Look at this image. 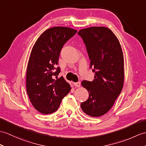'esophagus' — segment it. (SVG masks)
Here are the masks:
<instances>
[{"label": "esophagus", "mask_w": 146, "mask_h": 146, "mask_svg": "<svg viewBox=\"0 0 146 146\" xmlns=\"http://www.w3.org/2000/svg\"><path fill=\"white\" fill-rule=\"evenodd\" d=\"M74 85L76 87H80L81 85L80 82H76V83H74Z\"/></svg>", "instance_id": "1"}]
</instances>
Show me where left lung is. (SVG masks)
Here are the masks:
<instances>
[{
    "instance_id": "8db88e82",
    "label": "left lung",
    "mask_w": 146,
    "mask_h": 146,
    "mask_svg": "<svg viewBox=\"0 0 146 146\" xmlns=\"http://www.w3.org/2000/svg\"><path fill=\"white\" fill-rule=\"evenodd\" d=\"M78 34L85 44L90 68L93 67L95 73L93 81L81 82L89 98L81 103V108L90 116H101L110 110L123 89V50L116 35L107 27H89L80 30Z\"/></svg>"
}]
</instances>
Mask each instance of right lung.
Returning a JSON list of instances; mask_svg holds the SVG:
<instances>
[{
    "label": "right lung",
    "instance_id": "obj_1",
    "mask_svg": "<svg viewBox=\"0 0 146 146\" xmlns=\"http://www.w3.org/2000/svg\"><path fill=\"white\" fill-rule=\"evenodd\" d=\"M76 32L68 27H52L33 46L27 70V92L33 107L42 114L55 112L71 90L63 76L58 78L60 68L56 65L63 45Z\"/></svg>",
    "mask_w": 146,
    "mask_h": 146
}]
</instances>
